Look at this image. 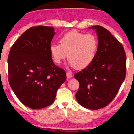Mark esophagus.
<instances>
[{
	"instance_id": "esophagus-1",
	"label": "esophagus",
	"mask_w": 134,
	"mask_h": 134,
	"mask_svg": "<svg viewBox=\"0 0 134 134\" xmlns=\"http://www.w3.org/2000/svg\"><path fill=\"white\" fill-rule=\"evenodd\" d=\"M66 75H67V79H71V78L72 77V73L71 72H70V71H67V73H66Z\"/></svg>"
}]
</instances>
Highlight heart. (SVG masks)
<instances>
[{"label":"heart","mask_w":134,"mask_h":134,"mask_svg":"<svg viewBox=\"0 0 134 134\" xmlns=\"http://www.w3.org/2000/svg\"><path fill=\"white\" fill-rule=\"evenodd\" d=\"M60 44H53L50 47L54 62L60 64L67 57L72 67L81 70L89 66L96 57L98 40L93 35L72 30L64 34L59 41Z\"/></svg>","instance_id":"obj_1"}]
</instances>
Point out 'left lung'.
I'll use <instances>...</instances> for the list:
<instances>
[{"label":"left lung","instance_id":"obj_1","mask_svg":"<svg viewBox=\"0 0 134 134\" xmlns=\"http://www.w3.org/2000/svg\"><path fill=\"white\" fill-rule=\"evenodd\" d=\"M96 30L98 44L91 64L74 74L80 83L75 94L77 101L84 108L98 109L115 98L126 75V54L122 45L109 31L101 26Z\"/></svg>","mask_w":134,"mask_h":134}]
</instances>
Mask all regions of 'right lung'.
<instances>
[{
  "label": "right lung",
  "instance_id": "add662e5",
  "mask_svg": "<svg viewBox=\"0 0 134 134\" xmlns=\"http://www.w3.org/2000/svg\"><path fill=\"white\" fill-rule=\"evenodd\" d=\"M54 29L35 26L25 31L10 50L9 82L24 105L31 109L46 107L54 101L66 73L55 65L50 52Z\"/></svg>",
  "mask_w": 134,
  "mask_h": 134
}]
</instances>
